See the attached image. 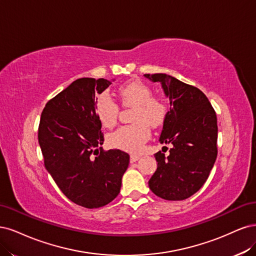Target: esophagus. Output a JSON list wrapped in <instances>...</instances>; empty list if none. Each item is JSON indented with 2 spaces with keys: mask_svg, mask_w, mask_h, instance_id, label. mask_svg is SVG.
Masks as SVG:
<instances>
[{
  "mask_svg": "<svg viewBox=\"0 0 256 256\" xmlns=\"http://www.w3.org/2000/svg\"><path fill=\"white\" fill-rule=\"evenodd\" d=\"M140 158H142V156H140V155H137V154L130 155V162H137Z\"/></svg>",
  "mask_w": 256,
  "mask_h": 256,
  "instance_id": "34e87169",
  "label": "esophagus"
}]
</instances>
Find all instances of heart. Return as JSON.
Instances as JSON below:
<instances>
[{"label": "heart", "instance_id": "obj_1", "mask_svg": "<svg viewBox=\"0 0 256 256\" xmlns=\"http://www.w3.org/2000/svg\"><path fill=\"white\" fill-rule=\"evenodd\" d=\"M118 96L123 106L134 107L130 124L122 126L107 137V142L114 149L136 153L150 137L152 128L162 126L169 114V105L162 96H153L152 89L142 82L135 80L122 85ZM94 110L102 126L112 128L117 123L119 106L106 92L96 98Z\"/></svg>", "mask_w": 256, "mask_h": 256}]
</instances>
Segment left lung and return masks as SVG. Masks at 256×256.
I'll use <instances>...</instances> for the list:
<instances>
[{
	"mask_svg": "<svg viewBox=\"0 0 256 256\" xmlns=\"http://www.w3.org/2000/svg\"><path fill=\"white\" fill-rule=\"evenodd\" d=\"M144 76L160 82L169 96L170 110L160 142L173 144L167 158L160 151L154 154L158 169L149 180V187L162 199L185 200L203 186L216 162V112L199 88L164 73Z\"/></svg>",
	"mask_w": 256,
	"mask_h": 256,
	"instance_id": "left-lung-1",
	"label": "left lung"
}]
</instances>
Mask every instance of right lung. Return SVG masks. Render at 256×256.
<instances>
[{"label": "right lung", "mask_w": 256, "mask_h": 256, "mask_svg": "<svg viewBox=\"0 0 256 256\" xmlns=\"http://www.w3.org/2000/svg\"><path fill=\"white\" fill-rule=\"evenodd\" d=\"M110 85L104 78L74 80L48 101L39 122L46 169L70 201L86 208H102L119 194L130 162L121 150L96 149L104 135L94 110L96 94Z\"/></svg>", "instance_id": "1"}]
</instances>
